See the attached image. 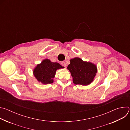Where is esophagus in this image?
I'll return each mask as SVG.
<instances>
[{
    "instance_id": "obj_1",
    "label": "esophagus",
    "mask_w": 130,
    "mask_h": 130,
    "mask_svg": "<svg viewBox=\"0 0 130 130\" xmlns=\"http://www.w3.org/2000/svg\"><path fill=\"white\" fill-rule=\"evenodd\" d=\"M61 65L63 66H64V67H66V64L65 63V62H61Z\"/></svg>"
}]
</instances>
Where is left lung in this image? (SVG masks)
I'll return each mask as SVG.
<instances>
[{
  "label": "left lung",
  "mask_w": 130,
  "mask_h": 130,
  "mask_svg": "<svg viewBox=\"0 0 130 130\" xmlns=\"http://www.w3.org/2000/svg\"><path fill=\"white\" fill-rule=\"evenodd\" d=\"M70 62L67 69L71 73L74 84L87 86L94 81L98 71L96 65L78 57L70 59Z\"/></svg>",
  "instance_id": "8db88e82"
}]
</instances>
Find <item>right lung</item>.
Masks as SVG:
<instances>
[{
	"label": "right lung",
	"mask_w": 130,
	"mask_h": 130,
	"mask_svg": "<svg viewBox=\"0 0 130 130\" xmlns=\"http://www.w3.org/2000/svg\"><path fill=\"white\" fill-rule=\"evenodd\" d=\"M64 68L57 62H52L50 60L45 59L34 68L33 73L39 82L43 84H51L53 82L56 71Z\"/></svg>",
	"instance_id": "obj_1"
}]
</instances>
